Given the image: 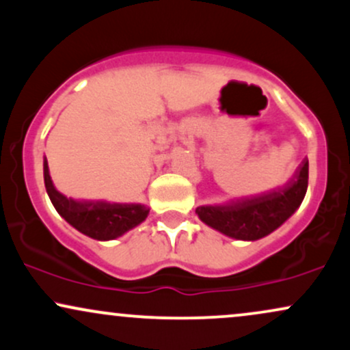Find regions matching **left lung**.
Segmentation results:
<instances>
[{"label": "left lung", "mask_w": 350, "mask_h": 350, "mask_svg": "<svg viewBox=\"0 0 350 350\" xmlns=\"http://www.w3.org/2000/svg\"><path fill=\"white\" fill-rule=\"evenodd\" d=\"M309 163L304 158L284 186L270 192L232 200L219 206H200L196 214L204 224L237 240H258L276 230L295 214L308 191Z\"/></svg>", "instance_id": "1"}]
</instances>
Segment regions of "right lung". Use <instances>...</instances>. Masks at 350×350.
Segmentation results:
<instances>
[{
    "label": "right lung",
    "instance_id": "1",
    "mask_svg": "<svg viewBox=\"0 0 350 350\" xmlns=\"http://www.w3.org/2000/svg\"><path fill=\"white\" fill-rule=\"evenodd\" d=\"M44 184L55 211L72 227L95 240H113L142 224L150 214V208L143 204L79 200L60 194L52 184L47 159H44Z\"/></svg>",
    "mask_w": 350,
    "mask_h": 350
}]
</instances>
